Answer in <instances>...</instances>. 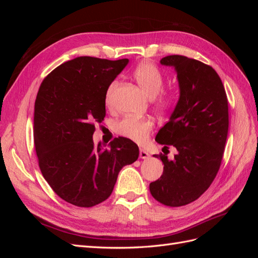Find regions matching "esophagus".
Instances as JSON below:
<instances>
[{
    "label": "esophagus",
    "instance_id": "34e87169",
    "mask_svg": "<svg viewBox=\"0 0 258 258\" xmlns=\"http://www.w3.org/2000/svg\"><path fill=\"white\" fill-rule=\"evenodd\" d=\"M150 157V154H148L143 148H140V158L141 159H147Z\"/></svg>",
    "mask_w": 258,
    "mask_h": 258
}]
</instances>
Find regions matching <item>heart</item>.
Wrapping results in <instances>:
<instances>
[{
    "instance_id": "heart-1",
    "label": "heart",
    "mask_w": 258,
    "mask_h": 258,
    "mask_svg": "<svg viewBox=\"0 0 258 258\" xmlns=\"http://www.w3.org/2000/svg\"><path fill=\"white\" fill-rule=\"evenodd\" d=\"M135 79L145 95L153 99L155 106L161 112L170 111L177 102V95L173 90H162L165 85V76L160 70L152 63H142L135 71ZM117 83L114 82L107 88L105 101L111 103L113 92ZM154 123L150 118L124 117L116 123L115 130L118 135L137 143L146 141L148 135L153 130Z\"/></svg>"
}]
</instances>
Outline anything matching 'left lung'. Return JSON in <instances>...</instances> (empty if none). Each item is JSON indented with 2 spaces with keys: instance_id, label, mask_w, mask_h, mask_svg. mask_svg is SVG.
I'll use <instances>...</instances> for the list:
<instances>
[{
  "instance_id": "1",
  "label": "left lung",
  "mask_w": 258,
  "mask_h": 258,
  "mask_svg": "<svg viewBox=\"0 0 258 258\" xmlns=\"http://www.w3.org/2000/svg\"><path fill=\"white\" fill-rule=\"evenodd\" d=\"M160 63L174 68L179 98L155 140L165 147L174 146L177 154L172 160L166 154L154 155L161 159L163 172L150 184V190L160 204L181 207L198 199L221 167L228 134V101L212 67L179 54L162 58Z\"/></svg>"
}]
</instances>
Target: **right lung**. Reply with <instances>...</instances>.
Segmentation results:
<instances>
[{
	"label": "right lung",
	"mask_w": 258,
	"mask_h": 258,
	"mask_svg": "<svg viewBox=\"0 0 258 258\" xmlns=\"http://www.w3.org/2000/svg\"><path fill=\"white\" fill-rule=\"evenodd\" d=\"M128 59L77 57L45 77L34 105V145L41 172L69 204L97 206L111 196L119 171L139 157V147L116 138L104 148L92 140L105 117L107 88Z\"/></svg>",
	"instance_id": "right-lung-1"
}]
</instances>
